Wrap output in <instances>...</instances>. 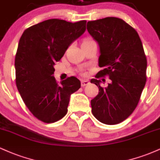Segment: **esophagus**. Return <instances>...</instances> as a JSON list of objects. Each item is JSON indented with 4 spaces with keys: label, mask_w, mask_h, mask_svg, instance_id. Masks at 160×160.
Segmentation results:
<instances>
[{
    "label": "esophagus",
    "mask_w": 160,
    "mask_h": 160,
    "mask_svg": "<svg viewBox=\"0 0 160 160\" xmlns=\"http://www.w3.org/2000/svg\"><path fill=\"white\" fill-rule=\"evenodd\" d=\"M89 83V80H81V86H85L86 85H88Z\"/></svg>",
    "instance_id": "34e87169"
}]
</instances>
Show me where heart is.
Returning <instances> with one entry per match:
<instances>
[{"label": "heart", "mask_w": 160, "mask_h": 160, "mask_svg": "<svg viewBox=\"0 0 160 160\" xmlns=\"http://www.w3.org/2000/svg\"><path fill=\"white\" fill-rule=\"evenodd\" d=\"M91 41H92V40H85V41L83 42V43H89V42H91Z\"/></svg>", "instance_id": "obj_1"}]
</instances>
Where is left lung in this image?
<instances>
[{
    "mask_svg": "<svg viewBox=\"0 0 160 160\" xmlns=\"http://www.w3.org/2000/svg\"><path fill=\"white\" fill-rule=\"evenodd\" d=\"M87 31L98 43V65L104 68L98 75H108L111 80L105 87L101 86L100 80H90L99 89L91 100L92 112L102 123L118 124L137 107L146 83L147 58L142 43L136 31L117 17L88 22Z\"/></svg>",
    "mask_w": 160,
    "mask_h": 160,
    "instance_id": "8db88e82",
    "label": "left lung"
}]
</instances>
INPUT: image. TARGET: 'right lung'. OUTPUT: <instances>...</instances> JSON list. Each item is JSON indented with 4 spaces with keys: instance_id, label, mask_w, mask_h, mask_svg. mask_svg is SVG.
Returning a JSON list of instances; mask_svg holds the SVG:
<instances>
[{
    "instance_id": "obj_1",
    "label": "right lung",
    "mask_w": 160,
    "mask_h": 160,
    "mask_svg": "<svg viewBox=\"0 0 160 160\" xmlns=\"http://www.w3.org/2000/svg\"><path fill=\"white\" fill-rule=\"evenodd\" d=\"M86 23L45 20L27 28L20 38L15 58L16 86L29 111L47 123L65 117L71 95L81 86L75 77L59 85L53 74L55 62L85 32Z\"/></svg>"
}]
</instances>
